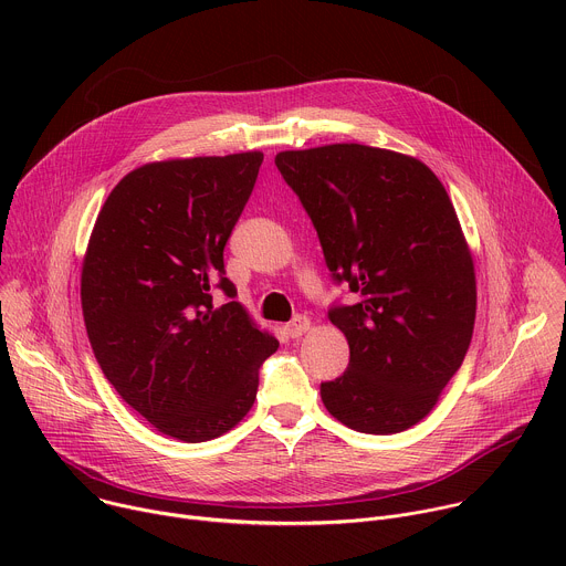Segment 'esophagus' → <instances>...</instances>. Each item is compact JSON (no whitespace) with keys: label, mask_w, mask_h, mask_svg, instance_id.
I'll return each instance as SVG.
<instances>
[{"label":"esophagus","mask_w":566,"mask_h":566,"mask_svg":"<svg viewBox=\"0 0 566 566\" xmlns=\"http://www.w3.org/2000/svg\"><path fill=\"white\" fill-rule=\"evenodd\" d=\"M311 327V319L306 315H295L289 325L284 327V332L289 334V338H300L302 334H306Z\"/></svg>","instance_id":"esophagus-1"}]
</instances>
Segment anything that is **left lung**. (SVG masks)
I'll return each instance as SVG.
<instances>
[{"instance_id": "left-lung-1", "label": "left lung", "mask_w": 566, "mask_h": 566, "mask_svg": "<svg viewBox=\"0 0 566 566\" xmlns=\"http://www.w3.org/2000/svg\"><path fill=\"white\" fill-rule=\"evenodd\" d=\"M275 166L311 217L336 282L329 308L349 365L319 396L356 432L394 434L430 415L470 347L476 284L454 206L419 158L336 143L280 151Z\"/></svg>"}]
</instances>
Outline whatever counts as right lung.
Wrapping results in <instances>:
<instances>
[{"mask_svg":"<svg viewBox=\"0 0 566 566\" xmlns=\"http://www.w3.org/2000/svg\"><path fill=\"white\" fill-rule=\"evenodd\" d=\"M262 151L156 160L107 197L90 237L80 297L94 356L158 432L201 443L253 408L260 365L280 343L234 302L223 249ZM229 297L217 307L211 289Z\"/></svg>","mask_w":566,"mask_h":566,"instance_id":"obj_1","label":"right lung"}]
</instances>
